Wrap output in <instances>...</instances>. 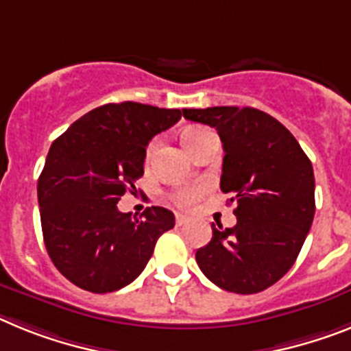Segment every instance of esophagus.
<instances>
[{
	"mask_svg": "<svg viewBox=\"0 0 351 351\" xmlns=\"http://www.w3.org/2000/svg\"><path fill=\"white\" fill-rule=\"evenodd\" d=\"M186 221H188L186 215H181V213H178V215H176V223H178V226H184Z\"/></svg>",
	"mask_w": 351,
	"mask_h": 351,
	"instance_id": "esophagus-1",
	"label": "esophagus"
}]
</instances>
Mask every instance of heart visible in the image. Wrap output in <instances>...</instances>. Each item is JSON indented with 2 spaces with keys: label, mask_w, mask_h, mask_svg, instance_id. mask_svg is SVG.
I'll list each match as a JSON object with an SVG mask.
<instances>
[{
  "label": "heart",
  "mask_w": 351,
  "mask_h": 351,
  "mask_svg": "<svg viewBox=\"0 0 351 351\" xmlns=\"http://www.w3.org/2000/svg\"><path fill=\"white\" fill-rule=\"evenodd\" d=\"M206 133H209V131L202 130V128H190V130H186L184 133H182V143H184V147L188 149V152H191V149H193V145H195L197 140H199L200 136H204ZM154 149H156V142H151L149 145H147V151H145L147 160L151 158L152 152H154ZM202 193H204V190H202L200 186L181 188V190L173 191L172 199L178 206L188 208V206L193 204V202H195V200L202 195Z\"/></svg>",
  "instance_id": "obj_1"
}]
</instances>
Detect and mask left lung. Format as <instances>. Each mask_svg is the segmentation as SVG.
Instances as JSON below:
<instances>
[{
  "label": "left lung",
  "instance_id": "obj_1",
  "mask_svg": "<svg viewBox=\"0 0 351 351\" xmlns=\"http://www.w3.org/2000/svg\"><path fill=\"white\" fill-rule=\"evenodd\" d=\"M182 115L218 131L226 152L220 188L238 218L230 229L213 223L197 265L226 291H265L295 265L313 226V163L277 119L256 108H184Z\"/></svg>",
  "mask_w": 351,
  "mask_h": 351
}]
</instances>
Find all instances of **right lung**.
<instances>
[{
  "mask_svg": "<svg viewBox=\"0 0 351 351\" xmlns=\"http://www.w3.org/2000/svg\"><path fill=\"white\" fill-rule=\"evenodd\" d=\"M179 119L181 110L110 103L53 142L37 186L42 234L53 265L77 287L112 293L131 284L176 226L169 209L152 206L133 218L117 202L136 191L147 143Z\"/></svg>",
  "mask_w": 351,
  "mask_h": 351,
  "instance_id": "1",
  "label": "right lung"
}]
</instances>
